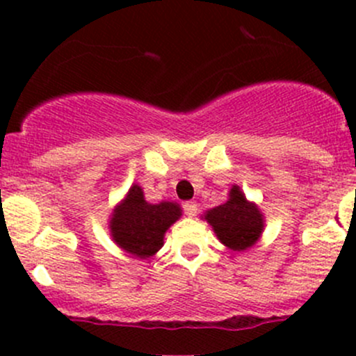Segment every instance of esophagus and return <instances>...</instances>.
Returning a JSON list of instances; mask_svg holds the SVG:
<instances>
[{
	"mask_svg": "<svg viewBox=\"0 0 356 356\" xmlns=\"http://www.w3.org/2000/svg\"><path fill=\"white\" fill-rule=\"evenodd\" d=\"M184 211L189 217H195V215L198 213V204H196L195 201H188V203H184Z\"/></svg>",
	"mask_w": 356,
	"mask_h": 356,
	"instance_id": "esophagus-1",
	"label": "esophagus"
}]
</instances>
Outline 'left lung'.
Instances as JSON below:
<instances>
[{"instance_id": "8db88e82", "label": "left lung", "mask_w": 356, "mask_h": 356, "mask_svg": "<svg viewBox=\"0 0 356 356\" xmlns=\"http://www.w3.org/2000/svg\"><path fill=\"white\" fill-rule=\"evenodd\" d=\"M204 220L210 222L218 239L234 251H243L254 245L264 231L260 210L246 201L238 186L231 189V198L227 203L208 211Z\"/></svg>"}]
</instances>
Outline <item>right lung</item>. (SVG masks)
Instances as JSON below:
<instances>
[{
	"instance_id": "1",
	"label": "right lung",
	"mask_w": 356,
	"mask_h": 356,
	"mask_svg": "<svg viewBox=\"0 0 356 356\" xmlns=\"http://www.w3.org/2000/svg\"><path fill=\"white\" fill-rule=\"evenodd\" d=\"M181 217L179 204L170 201L148 203L139 186L129 189L127 198L115 208L110 220L111 236L122 250L148 258L163 246V234Z\"/></svg>"
}]
</instances>
